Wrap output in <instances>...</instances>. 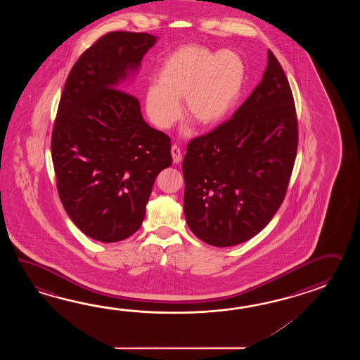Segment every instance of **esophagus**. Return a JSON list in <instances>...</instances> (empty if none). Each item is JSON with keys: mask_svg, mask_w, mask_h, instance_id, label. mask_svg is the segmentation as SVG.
<instances>
[{"mask_svg": "<svg viewBox=\"0 0 360 360\" xmlns=\"http://www.w3.org/2000/svg\"><path fill=\"white\" fill-rule=\"evenodd\" d=\"M171 154H172L174 163L179 165L180 162L183 161V153H181V150H180V148H179V146H172V148H171Z\"/></svg>", "mask_w": 360, "mask_h": 360, "instance_id": "esophagus-1", "label": "esophagus"}]
</instances>
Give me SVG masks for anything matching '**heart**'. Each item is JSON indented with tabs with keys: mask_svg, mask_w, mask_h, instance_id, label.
Here are the masks:
<instances>
[{
	"mask_svg": "<svg viewBox=\"0 0 360 360\" xmlns=\"http://www.w3.org/2000/svg\"><path fill=\"white\" fill-rule=\"evenodd\" d=\"M245 61L231 50L212 53L206 47H179L165 59L157 84L146 91V112L160 130H167L181 115L203 129L214 127L228 115L243 90Z\"/></svg>",
	"mask_w": 360,
	"mask_h": 360,
	"instance_id": "b5f03b06",
	"label": "heart"
}]
</instances>
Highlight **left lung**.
Instances as JSON below:
<instances>
[{
  "label": "left lung",
  "instance_id": "1",
  "mask_svg": "<svg viewBox=\"0 0 360 360\" xmlns=\"http://www.w3.org/2000/svg\"><path fill=\"white\" fill-rule=\"evenodd\" d=\"M299 143L283 69L269 50L260 84L229 121L193 139L184 157V214L207 245L255 237L283 202Z\"/></svg>",
  "mask_w": 360,
  "mask_h": 360
}]
</instances>
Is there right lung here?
Instances as JSON below:
<instances>
[{
	"label": "right lung",
	"mask_w": 360,
	"mask_h": 360,
	"mask_svg": "<svg viewBox=\"0 0 360 360\" xmlns=\"http://www.w3.org/2000/svg\"><path fill=\"white\" fill-rule=\"evenodd\" d=\"M157 36L110 32L79 56L61 94L51 138L58 193L70 220L104 243L131 237L154 180L171 166V139L122 91Z\"/></svg>",
	"instance_id": "add662e5"
}]
</instances>
